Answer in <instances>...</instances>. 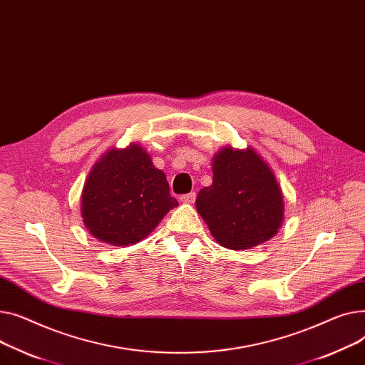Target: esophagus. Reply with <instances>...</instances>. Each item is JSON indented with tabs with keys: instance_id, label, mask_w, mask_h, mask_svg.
Returning a JSON list of instances; mask_svg holds the SVG:
<instances>
[{
	"instance_id": "34e87169",
	"label": "esophagus",
	"mask_w": 365,
	"mask_h": 365,
	"mask_svg": "<svg viewBox=\"0 0 365 365\" xmlns=\"http://www.w3.org/2000/svg\"><path fill=\"white\" fill-rule=\"evenodd\" d=\"M180 200L182 202V203H192L196 200V192H187V195H182L181 197H180Z\"/></svg>"
}]
</instances>
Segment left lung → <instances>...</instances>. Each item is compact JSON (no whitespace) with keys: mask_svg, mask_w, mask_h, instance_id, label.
I'll use <instances>...</instances> for the list:
<instances>
[{"mask_svg":"<svg viewBox=\"0 0 365 365\" xmlns=\"http://www.w3.org/2000/svg\"><path fill=\"white\" fill-rule=\"evenodd\" d=\"M213 180L196 207L221 246L243 250L277 234L284 217L283 192L271 168L253 148L224 147L212 162Z\"/></svg>","mask_w":365,"mask_h":365,"instance_id":"left-lung-1","label":"left lung"}]
</instances>
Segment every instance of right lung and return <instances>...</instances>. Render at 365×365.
Segmentation results:
<instances>
[{
    "mask_svg": "<svg viewBox=\"0 0 365 365\" xmlns=\"http://www.w3.org/2000/svg\"><path fill=\"white\" fill-rule=\"evenodd\" d=\"M83 225L103 243L130 246L178 206L166 175L138 144L112 148L93 166L81 196Z\"/></svg>",
    "mask_w": 365,
    "mask_h": 365,
    "instance_id": "right-lung-1",
    "label": "right lung"
}]
</instances>
